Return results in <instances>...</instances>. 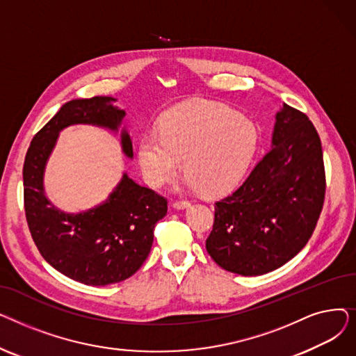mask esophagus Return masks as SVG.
Masks as SVG:
<instances>
[{"label":"esophagus","instance_id":"1","mask_svg":"<svg viewBox=\"0 0 356 356\" xmlns=\"http://www.w3.org/2000/svg\"><path fill=\"white\" fill-rule=\"evenodd\" d=\"M191 207V202L189 200H176V202H173V208L175 209H186V208H189Z\"/></svg>","mask_w":356,"mask_h":356}]
</instances>
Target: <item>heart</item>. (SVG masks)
Here are the masks:
<instances>
[{"mask_svg":"<svg viewBox=\"0 0 356 356\" xmlns=\"http://www.w3.org/2000/svg\"><path fill=\"white\" fill-rule=\"evenodd\" d=\"M259 131L241 112L218 102H191L170 109L140 138L137 159L154 188H161L180 170L188 184L204 195L229 192L245 177L257 154Z\"/></svg>","mask_w":356,"mask_h":356,"instance_id":"heart-1","label":"heart"}]
</instances>
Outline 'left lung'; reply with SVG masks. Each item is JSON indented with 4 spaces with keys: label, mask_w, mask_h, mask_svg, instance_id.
I'll return each mask as SVG.
<instances>
[{
    "label": "left lung",
    "mask_w": 356,
    "mask_h": 356,
    "mask_svg": "<svg viewBox=\"0 0 356 356\" xmlns=\"http://www.w3.org/2000/svg\"><path fill=\"white\" fill-rule=\"evenodd\" d=\"M325 191L317 131L303 112L284 104L275 114L270 152L238 191L215 203L209 255L241 275L280 268L307 244Z\"/></svg>",
    "instance_id": "left-lung-1"
}]
</instances>
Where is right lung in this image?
Listing matches in <instances>:
<instances>
[{
	"label": "right lung",
	"instance_id": "1",
	"mask_svg": "<svg viewBox=\"0 0 356 356\" xmlns=\"http://www.w3.org/2000/svg\"><path fill=\"white\" fill-rule=\"evenodd\" d=\"M111 97L66 102L27 149L23 183L29 228L47 263L88 286L120 283L137 273L149 254L156 223L167 213V200L143 188L127 173L109 196L90 209L69 213L46 196L44 172L60 131L95 125L121 134L122 153L133 159V141L124 124L127 112Z\"/></svg>",
	"mask_w": 356,
	"mask_h": 356
}]
</instances>
